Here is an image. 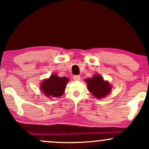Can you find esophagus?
I'll return each instance as SVG.
<instances>
[{
	"mask_svg": "<svg viewBox=\"0 0 149 149\" xmlns=\"http://www.w3.org/2000/svg\"><path fill=\"white\" fill-rule=\"evenodd\" d=\"M73 79L76 80H79L80 79V76H78V75H76V76H73Z\"/></svg>",
	"mask_w": 149,
	"mask_h": 149,
	"instance_id": "esophagus-1",
	"label": "esophagus"
}]
</instances>
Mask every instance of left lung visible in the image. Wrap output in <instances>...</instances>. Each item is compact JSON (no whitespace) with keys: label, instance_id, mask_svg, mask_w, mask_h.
<instances>
[{"label":"left lung","instance_id":"8db88e82","mask_svg":"<svg viewBox=\"0 0 149 149\" xmlns=\"http://www.w3.org/2000/svg\"><path fill=\"white\" fill-rule=\"evenodd\" d=\"M88 90L94 97L102 99L107 97L111 90V86L108 81H105L100 75L95 74L91 78L85 79Z\"/></svg>","mask_w":149,"mask_h":149}]
</instances>
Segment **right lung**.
<instances>
[{"label":"right lung","instance_id":"1","mask_svg":"<svg viewBox=\"0 0 149 149\" xmlns=\"http://www.w3.org/2000/svg\"><path fill=\"white\" fill-rule=\"evenodd\" d=\"M69 79L66 77H59L57 74L51 75L48 79L41 83L40 90L48 98H58L64 92Z\"/></svg>","mask_w":149,"mask_h":149}]
</instances>
